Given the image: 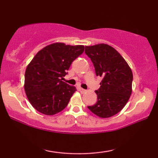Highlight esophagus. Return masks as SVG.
I'll use <instances>...</instances> for the list:
<instances>
[{"mask_svg": "<svg viewBox=\"0 0 158 158\" xmlns=\"http://www.w3.org/2000/svg\"><path fill=\"white\" fill-rule=\"evenodd\" d=\"M78 90L81 93H84V92L86 91L85 89H83V88H78Z\"/></svg>", "mask_w": 158, "mask_h": 158, "instance_id": "1", "label": "esophagus"}]
</instances>
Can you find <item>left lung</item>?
<instances>
[{
	"label": "left lung",
	"instance_id": "left-lung-1",
	"mask_svg": "<svg viewBox=\"0 0 158 158\" xmlns=\"http://www.w3.org/2000/svg\"><path fill=\"white\" fill-rule=\"evenodd\" d=\"M85 53L94 64L96 76L102 77L100 88L95 90L97 102L88 109L101 118L118 113L131 94L133 75L122 56L105 44L86 46Z\"/></svg>",
	"mask_w": 158,
	"mask_h": 158
}]
</instances>
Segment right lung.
<instances>
[{
    "instance_id": "obj_1",
    "label": "right lung",
    "mask_w": 158,
    "mask_h": 158,
    "mask_svg": "<svg viewBox=\"0 0 158 158\" xmlns=\"http://www.w3.org/2000/svg\"><path fill=\"white\" fill-rule=\"evenodd\" d=\"M84 48L83 45L55 43L34 56L26 70L24 88L29 102L36 111L54 115L68 106L76 88L62 79Z\"/></svg>"
}]
</instances>
